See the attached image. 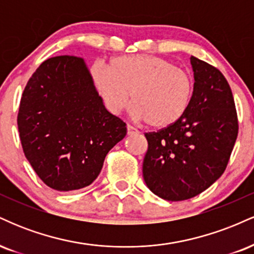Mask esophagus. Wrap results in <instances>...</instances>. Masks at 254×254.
Returning <instances> with one entry per match:
<instances>
[{
	"label": "esophagus",
	"mask_w": 254,
	"mask_h": 254,
	"mask_svg": "<svg viewBox=\"0 0 254 254\" xmlns=\"http://www.w3.org/2000/svg\"><path fill=\"white\" fill-rule=\"evenodd\" d=\"M127 135H130V136L138 133V130H137L136 127H133L132 125H130V124L127 125Z\"/></svg>",
	"instance_id": "esophagus-1"
}]
</instances>
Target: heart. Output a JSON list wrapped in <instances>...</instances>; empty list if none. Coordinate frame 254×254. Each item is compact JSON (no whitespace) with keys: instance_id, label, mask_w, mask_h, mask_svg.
I'll list each match as a JSON object with an SVG mask.
<instances>
[{"instance_id":"b5f03b06","label":"heart","mask_w":254,"mask_h":254,"mask_svg":"<svg viewBox=\"0 0 254 254\" xmlns=\"http://www.w3.org/2000/svg\"><path fill=\"white\" fill-rule=\"evenodd\" d=\"M90 74L111 113L118 115L127 109L132 95L133 116L156 129L182 119L193 94V81L188 72L150 55L116 57L110 68L94 64Z\"/></svg>"}]
</instances>
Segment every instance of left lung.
Listing matches in <instances>:
<instances>
[{"label":"left lung","mask_w":254,"mask_h":254,"mask_svg":"<svg viewBox=\"0 0 254 254\" xmlns=\"http://www.w3.org/2000/svg\"><path fill=\"white\" fill-rule=\"evenodd\" d=\"M190 61L194 84L188 112L171 127L144 133V182L171 202L197 196L222 176L239 131L226 77L204 61L193 56Z\"/></svg>","instance_id":"8db88e82"}]
</instances>
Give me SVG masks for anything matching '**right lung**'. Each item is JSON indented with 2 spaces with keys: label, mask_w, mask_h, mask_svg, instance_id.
Wrapping results in <instances>:
<instances>
[{
  "label": "right lung",
  "mask_w": 254,
  "mask_h": 254,
  "mask_svg": "<svg viewBox=\"0 0 254 254\" xmlns=\"http://www.w3.org/2000/svg\"><path fill=\"white\" fill-rule=\"evenodd\" d=\"M17 127L26 159L57 191L97 179L127 124L105 109L82 58H49L33 72L20 101Z\"/></svg>",
  "instance_id": "obj_1"
}]
</instances>
